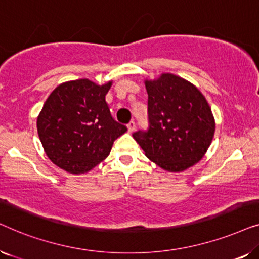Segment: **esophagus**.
Masks as SVG:
<instances>
[{
	"mask_svg": "<svg viewBox=\"0 0 259 259\" xmlns=\"http://www.w3.org/2000/svg\"><path fill=\"white\" fill-rule=\"evenodd\" d=\"M127 128H128V132L132 133L134 130H136V122L134 121H131L128 122V125H127Z\"/></svg>",
	"mask_w": 259,
	"mask_h": 259,
	"instance_id": "obj_1",
	"label": "esophagus"
}]
</instances>
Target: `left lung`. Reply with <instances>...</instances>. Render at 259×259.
Here are the masks:
<instances>
[{"label": "left lung", "instance_id": "1", "mask_svg": "<svg viewBox=\"0 0 259 259\" xmlns=\"http://www.w3.org/2000/svg\"><path fill=\"white\" fill-rule=\"evenodd\" d=\"M147 131L133 133L145 155L168 172H182L201 160L214 136L206 99L189 81L171 73L146 80Z\"/></svg>", "mask_w": 259, "mask_h": 259}]
</instances>
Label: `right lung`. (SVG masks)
<instances>
[{"label": "right lung", "instance_id": "right-lung-1", "mask_svg": "<svg viewBox=\"0 0 259 259\" xmlns=\"http://www.w3.org/2000/svg\"><path fill=\"white\" fill-rule=\"evenodd\" d=\"M112 81L88 79L59 84L37 116V133L47 157L73 175L87 173L108 157L127 127L116 122L106 102Z\"/></svg>", "mask_w": 259, "mask_h": 259}]
</instances>
